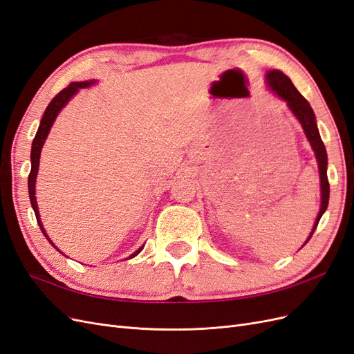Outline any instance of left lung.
Masks as SVG:
<instances>
[{
  "label": "left lung",
  "mask_w": 354,
  "mask_h": 354,
  "mask_svg": "<svg viewBox=\"0 0 354 354\" xmlns=\"http://www.w3.org/2000/svg\"><path fill=\"white\" fill-rule=\"evenodd\" d=\"M267 82H269L272 90L277 95H279L281 99H283L286 102L289 109H291V112L297 116V120L299 121V124H301L310 145H312V147H313V151L317 158V162H319L320 189H322V203H320V211L317 214L313 230H312V233H310L308 239L306 241V243H307L310 241V238L313 236V233L319 224V220H320V217H322V214L326 211L328 202H329V181H328V174H326V167H328L326 149H325L322 138H320V136H319V130L316 125V116H315L313 109L310 108L308 102L294 87L291 80H289L286 75L281 71H269L267 72Z\"/></svg>",
  "instance_id": "8db88e82"
}]
</instances>
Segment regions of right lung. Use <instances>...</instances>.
Masks as SVG:
<instances>
[{"label":"right lung","mask_w":354,"mask_h":354,"mask_svg":"<svg viewBox=\"0 0 354 354\" xmlns=\"http://www.w3.org/2000/svg\"><path fill=\"white\" fill-rule=\"evenodd\" d=\"M91 84H94V81H82V82H72L69 84L66 88H63L60 93H57L55 97H53V100L50 102V104L47 106V109L44 112V115H42L41 118V124H39V128L38 131L35 134V138L34 142H32V149H30V173H29V177H28V189H29V199H30V205L32 208H34V212H35V217H37V221L39 224V229L41 232L44 233V236L48 239V242L53 245V242L50 241V238L47 236V233L44 230V227H42L41 224V220H39V212H38V205H37V198H35V180H37V173H38V167H39V155H41V149H42V145H44L46 138L48 136V131L50 128L53 125V122H55L57 113L62 111L63 106H65L73 94H77V91L80 88H85V87H90ZM55 246V245H53ZM57 250V248H56ZM143 250L138 248L134 254H131L128 259H133V257H136L138 252H140Z\"/></svg>","instance_id":"right-lung-1"}]
</instances>
